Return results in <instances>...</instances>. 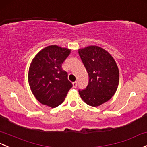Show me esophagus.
Listing matches in <instances>:
<instances>
[{"instance_id": "esophagus-1", "label": "esophagus", "mask_w": 147, "mask_h": 147, "mask_svg": "<svg viewBox=\"0 0 147 147\" xmlns=\"http://www.w3.org/2000/svg\"><path fill=\"white\" fill-rule=\"evenodd\" d=\"M72 85H73L74 88H76L77 86H78V82H72Z\"/></svg>"}]
</instances>
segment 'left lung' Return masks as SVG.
<instances>
[{
    "mask_svg": "<svg viewBox=\"0 0 147 147\" xmlns=\"http://www.w3.org/2000/svg\"><path fill=\"white\" fill-rule=\"evenodd\" d=\"M79 55L89 75V83L79 90L89 106H98L112 98L118 88L119 70L111 54L101 47L90 46L79 49Z\"/></svg>",
    "mask_w": 147,
    "mask_h": 147,
    "instance_id": "8db88e82",
    "label": "left lung"
}]
</instances>
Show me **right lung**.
<instances>
[{"label": "right lung", "mask_w": 147, "mask_h": 147, "mask_svg": "<svg viewBox=\"0 0 147 147\" xmlns=\"http://www.w3.org/2000/svg\"><path fill=\"white\" fill-rule=\"evenodd\" d=\"M69 49L52 45L38 52L29 69L28 81L32 93L41 103L55 108L64 101L72 84L62 64Z\"/></svg>", "instance_id": "obj_1"}]
</instances>
